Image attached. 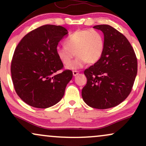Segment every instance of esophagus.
Segmentation results:
<instances>
[{
	"label": "esophagus",
	"instance_id": "obj_1",
	"mask_svg": "<svg viewBox=\"0 0 146 146\" xmlns=\"http://www.w3.org/2000/svg\"><path fill=\"white\" fill-rule=\"evenodd\" d=\"M78 74H79V71H73V76H76V75H78Z\"/></svg>",
	"mask_w": 146,
	"mask_h": 146
}]
</instances>
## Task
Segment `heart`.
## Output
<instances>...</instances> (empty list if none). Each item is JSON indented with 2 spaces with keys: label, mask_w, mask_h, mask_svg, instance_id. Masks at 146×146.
<instances>
[{
  "label": "heart",
  "mask_w": 146,
  "mask_h": 146,
  "mask_svg": "<svg viewBox=\"0 0 146 146\" xmlns=\"http://www.w3.org/2000/svg\"><path fill=\"white\" fill-rule=\"evenodd\" d=\"M65 46H58L56 54L64 65L71 62L75 54L77 58L66 66L68 69H79L87 63L95 64L101 59L105 48L103 35L94 29L75 31L64 40Z\"/></svg>",
  "instance_id": "b5f03b06"
}]
</instances>
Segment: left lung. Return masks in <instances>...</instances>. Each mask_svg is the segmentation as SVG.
<instances>
[{"mask_svg":"<svg viewBox=\"0 0 146 146\" xmlns=\"http://www.w3.org/2000/svg\"><path fill=\"white\" fill-rule=\"evenodd\" d=\"M93 28L104 33V51L98 62L84 71L87 83L82 96L92 108L106 109L121 104L130 93L137 59L128 39L113 27L100 25Z\"/></svg>","mask_w":146,"mask_h":146,"instance_id":"obj_1","label":"left lung"}]
</instances>
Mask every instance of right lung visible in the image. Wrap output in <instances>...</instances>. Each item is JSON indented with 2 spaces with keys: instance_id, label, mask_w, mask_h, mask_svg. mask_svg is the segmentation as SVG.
<instances>
[{
  "instance_id": "obj_1",
  "label": "right lung",
  "mask_w": 146,
  "mask_h": 146,
  "mask_svg": "<svg viewBox=\"0 0 146 146\" xmlns=\"http://www.w3.org/2000/svg\"><path fill=\"white\" fill-rule=\"evenodd\" d=\"M67 34L62 26L43 25L25 35L16 46L11 64V78L17 95L28 105L46 108L63 98L73 72L65 70L55 74L63 68L56 48Z\"/></svg>"
}]
</instances>
